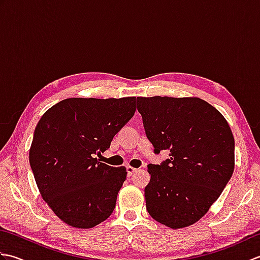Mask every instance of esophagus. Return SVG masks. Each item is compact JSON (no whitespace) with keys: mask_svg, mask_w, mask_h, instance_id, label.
<instances>
[{"mask_svg":"<svg viewBox=\"0 0 260 260\" xmlns=\"http://www.w3.org/2000/svg\"><path fill=\"white\" fill-rule=\"evenodd\" d=\"M126 171H127V175L131 176L134 172H136L137 169L135 168H132V167H126Z\"/></svg>","mask_w":260,"mask_h":260,"instance_id":"obj_1","label":"esophagus"}]
</instances>
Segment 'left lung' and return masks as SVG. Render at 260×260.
<instances>
[{"instance_id": "left-lung-1", "label": "left lung", "mask_w": 260, "mask_h": 260, "mask_svg": "<svg viewBox=\"0 0 260 260\" xmlns=\"http://www.w3.org/2000/svg\"><path fill=\"white\" fill-rule=\"evenodd\" d=\"M137 110L154 153L170 151L161 164L147 165V211L172 229L191 225L234 173L235 140L227 120L197 97H137Z\"/></svg>"}]
</instances>
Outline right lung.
<instances>
[{
    "label": "right lung",
    "mask_w": 260,
    "mask_h": 260,
    "mask_svg": "<svg viewBox=\"0 0 260 260\" xmlns=\"http://www.w3.org/2000/svg\"><path fill=\"white\" fill-rule=\"evenodd\" d=\"M135 110L136 97L68 98L39 120L31 170L43 200L71 227L89 229L113 213L126 169L95 156L108 150Z\"/></svg>",
    "instance_id": "obj_1"
}]
</instances>
